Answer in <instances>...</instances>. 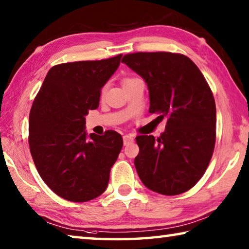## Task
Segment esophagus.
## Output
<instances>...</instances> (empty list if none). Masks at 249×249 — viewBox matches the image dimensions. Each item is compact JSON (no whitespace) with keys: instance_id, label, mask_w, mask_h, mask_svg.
<instances>
[{"instance_id":"esophagus-1","label":"esophagus","mask_w":249,"mask_h":249,"mask_svg":"<svg viewBox=\"0 0 249 249\" xmlns=\"http://www.w3.org/2000/svg\"><path fill=\"white\" fill-rule=\"evenodd\" d=\"M123 142H124L125 146L128 145V144H130V142H134V136H133V135H130V134H126L123 136Z\"/></svg>"}]
</instances>
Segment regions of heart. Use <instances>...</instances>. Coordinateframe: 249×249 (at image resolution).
I'll return each mask as SVG.
<instances>
[{
    "label": "heart",
    "instance_id": "obj_1",
    "mask_svg": "<svg viewBox=\"0 0 249 249\" xmlns=\"http://www.w3.org/2000/svg\"><path fill=\"white\" fill-rule=\"evenodd\" d=\"M129 79H132V78H126V79H124V80H123V82H125V81H127V80H129Z\"/></svg>",
    "mask_w": 249,
    "mask_h": 249
}]
</instances>
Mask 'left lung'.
Listing matches in <instances>:
<instances>
[{
    "label": "left lung",
    "mask_w": 249,
    "mask_h": 249,
    "mask_svg": "<svg viewBox=\"0 0 249 249\" xmlns=\"http://www.w3.org/2000/svg\"><path fill=\"white\" fill-rule=\"evenodd\" d=\"M145 80L149 112L167 117L165 132L136 137L134 163L151 191L177 196L195 187L215 145L216 107L208 82L190 58L166 52L135 53L122 59Z\"/></svg>",
    "instance_id": "left-lung-1"
}]
</instances>
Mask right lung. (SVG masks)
<instances>
[{
  "instance_id": "obj_1",
  "label": "right lung",
  "mask_w": 249,
  "mask_h": 249,
  "mask_svg": "<svg viewBox=\"0 0 249 249\" xmlns=\"http://www.w3.org/2000/svg\"><path fill=\"white\" fill-rule=\"evenodd\" d=\"M122 54L53 66L29 113V149L41 179L62 199L87 202L102 195L123 147L115 130L86 132V115L99 107L101 89Z\"/></svg>"
}]
</instances>
